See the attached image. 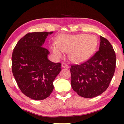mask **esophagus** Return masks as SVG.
Wrapping results in <instances>:
<instances>
[{"mask_svg":"<svg viewBox=\"0 0 124 124\" xmlns=\"http://www.w3.org/2000/svg\"><path fill=\"white\" fill-rule=\"evenodd\" d=\"M62 67H63V68H69L68 65L66 63H62Z\"/></svg>","mask_w":124,"mask_h":124,"instance_id":"obj_1","label":"esophagus"}]
</instances>
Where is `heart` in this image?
<instances>
[{"label":"heart","mask_w":124,"mask_h":124,"mask_svg":"<svg viewBox=\"0 0 124 124\" xmlns=\"http://www.w3.org/2000/svg\"><path fill=\"white\" fill-rule=\"evenodd\" d=\"M97 44V39L93 35L63 34L58 38V45H52L51 50L57 58L63 57V52H69L70 59L74 62L79 63L90 57Z\"/></svg>","instance_id":"b5f03b06"}]
</instances>
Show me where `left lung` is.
Returning <instances> with one entry per match:
<instances>
[{
    "instance_id": "8db88e82",
    "label": "left lung",
    "mask_w": 124,
    "mask_h": 124,
    "mask_svg": "<svg viewBox=\"0 0 124 124\" xmlns=\"http://www.w3.org/2000/svg\"><path fill=\"white\" fill-rule=\"evenodd\" d=\"M99 50L86 61L71 65V85L78 95L92 98L109 85L116 67V55L107 39L100 36Z\"/></svg>"
}]
</instances>
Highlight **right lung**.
<instances>
[{
  "label": "right lung",
  "instance_id": "add662e5",
  "mask_svg": "<svg viewBox=\"0 0 124 124\" xmlns=\"http://www.w3.org/2000/svg\"><path fill=\"white\" fill-rule=\"evenodd\" d=\"M53 32L28 33L17 42L12 54V72L18 87L35 100L46 98L53 91V82L61 70V63L48 60L44 47L46 38Z\"/></svg>",
  "mask_w": 124,
  "mask_h": 124
}]
</instances>
